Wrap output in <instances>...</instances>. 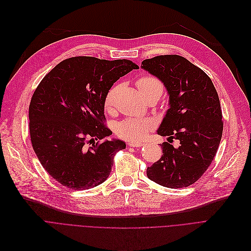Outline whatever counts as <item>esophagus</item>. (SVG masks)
<instances>
[{
	"label": "esophagus",
	"instance_id": "1",
	"mask_svg": "<svg viewBox=\"0 0 251 251\" xmlns=\"http://www.w3.org/2000/svg\"><path fill=\"white\" fill-rule=\"evenodd\" d=\"M127 145H128L129 147L137 148V147H142V146H143V143H140V142H128Z\"/></svg>",
	"mask_w": 251,
	"mask_h": 251
}]
</instances>
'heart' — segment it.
I'll return each instance as SVG.
<instances>
[{
	"label": "heart",
	"instance_id": "1",
	"mask_svg": "<svg viewBox=\"0 0 251 251\" xmlns=\"http://www.w3.org/2000/svg\"><path fill=\"white\" fill-rule=\"evenodd\" d=\"M137 86L143 95H149L153 93L162 94V83L153 76H143L138 79ZM115 88H112L107 93L105 97V107L110 108L113 105L115 97ZM152 127V122L149 119L142 118H127L126 121L119 123L116 126L117 135L126 140L139 141L146 135Z\"/></svg>",
	"mask_w": 251,
	"mask_h": 251
}]
</instances>
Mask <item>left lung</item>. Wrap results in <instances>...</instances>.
<instances>
[{
  "instance_id": "1",
  "label": "left lung",
  "mask_w": 251,
  "mask_h": 251,
  "mask_svg": "<svg viewBox=\"0 0 251 251\" xmlns=\"http://www.w3.org/2000/svg\"><path fill=\"white\" fill-rule=\"evenodd\" d=\"M169 94V109L156 133L180 141L161 144L162 156L147 169V176L176 189L194 184L217 154L223 134L218 93L203 70L178 55H161L142 62Z\"/></svg>"
}]
</instances>
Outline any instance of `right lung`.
I'll return each instance as SVG.
<instances>
[{
  "label": "right lung",
  "mask_w": 251,
  "mask_h": 251,
  "mask_svg": "<svg viewBox=\"0 0 251 251\" xmlns=\"http://www.w3.org/2000/svg\"><path fill=\"white\" fill-rule=\"evenodd\" d=\"M138 68L127 59L80 56L63 60L42 79L29 104L30 140L58 183L85 190L109 176L113 156L126 143L107 139L112 132L103 124L105 97L119 77Z\"/></svg>",
  "instance_id": "add662e5"
}]
</instances>
